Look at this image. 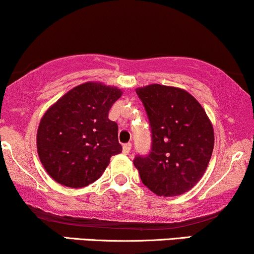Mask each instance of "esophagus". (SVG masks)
<instances>
[{"label":"esophagus","instance_id":"34e87169","mask_svg":"<svg viewBox=\"0 0 254 254\" xmlns=\"http://www.w3.org/2000/svg\"><path fill=\"white\" fill-rule=\"evenodd\" d=\"M130 148H132V144H130V143L125 144L124 148H122V151H124V154H126V155H127V154H129Z\"/></svg>","mask_w":254,"mask_h":254}]
</instances>
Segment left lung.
Here are the masks:
<instances>
[{
	"instance_id": "obj_1",
	"label": "left lung",
	"mask_w": 254,
	"mask_h": 254,
	"mask_svg": "<svg viewBox=\"0 0 254 254\" xmlns=\"http://www.w3.org/2000/svg\"><path fill=\"white\" fill-rule=\"evenodd\" d=\"M151 128V150L133 160L141 182L159 196L189 191L202 178L214 146L206 111L187 91L162 84L137 88Z\"/></svg>"
}]
</instances>
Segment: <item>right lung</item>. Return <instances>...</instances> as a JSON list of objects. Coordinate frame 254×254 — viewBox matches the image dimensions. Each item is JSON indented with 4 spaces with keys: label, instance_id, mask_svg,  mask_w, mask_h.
I'll return each instance as SVG.
<instances>
[{
    "label": "right lung",
    "instance_id": "right-lung-1",
    "mask_svg": "<svg viewBox=\"0 0 254 254\" xmlns=\"http://www.w3.org/2000/svg\"><path fill=\"white\" fill-rule=\"evenodd\" d=\"M116 87L86 82L46 111L37 129L43 167L59 184L83 188L99 179L110 157L122 151L109 110L121 97Z\"/></svg>",
    "mask_w": 254,
    "mask_h": 254
}]
</instances>
